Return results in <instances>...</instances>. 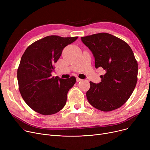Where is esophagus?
Wrapping results in <instances>:
<instances>
[{
  "label": "esophagus",
  "instance_id": "1",
  "mask_svg": "<svg viewBox=\"0 0 150 150\" xmlns=\"http://www.w3.org/2000/svg\"><path fill=\"white\" fill-rule=\"evenodd\" d=\"M76 81L77 82H79V81H82V79H81V78H78V77H77L76 78Z\"/></svg>",
  "mask_w": 150,
  "mask_h": 150
}]
</instances>
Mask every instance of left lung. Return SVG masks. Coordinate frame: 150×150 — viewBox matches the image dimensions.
<instances>
[{"label": "left lung", "mask_w": 150, "mask_h": 150, "mask_svg": "<svg viewBox=\"0 0 150 150\" xmlns=\"http://www.w3.org/2000/svg\"><path fill=\"white\" fill-rule=\"evenodd\" d=\"M81 41L92 52L95 66L105 74L101 81H90L86 92L89 103L102 111H111L126 103L135 89L138 64L129 45L119 38L106 33L81 37Z\"/></svg>", "instance_id": "8db88e82"}]
</instances>
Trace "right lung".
<instances>
[{
    "instance_id": "add662e5",
    "label": "right lung",
    "mask_w": 150,
    "mask_h": 150,
    "mask_svg": "<svg viewBox=\"0 0 150 150\" xmlns=\"http://www.w3.org/2000/svg\"><path fill=\"white\" fill-rule=\"evenodd\" d=\"M78 38L46 36L28 46L22 56L17 74L19 89L23 100L35 112L52 115L64 107L76 78L62 79L52 76V72L62 50Z\"/></svg>"
}]
</instances>
